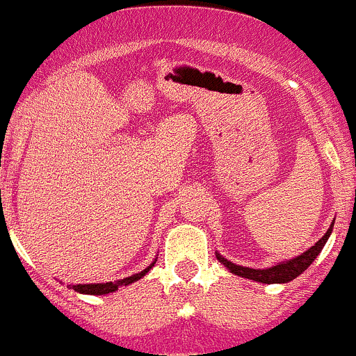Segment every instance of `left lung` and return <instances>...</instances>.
<instances>
[{
  "mask_svg": "<svg viewBox=\"0 0 356 356\" xmlns=\"http://www.w3.org/2000/svg\"><path fill=\"white\" fill-rule=\"evenodd\" d=\"M332 227H334V221L329 227V230L325 232V235H323L315 245H312L308 251L296 256V258L289 259V261L277 263L275 266H270V268L261 270V268H249V266L235 265V263L228 261V259H225L223 256L218 254V252H216V258L220 259V263H223V265L227 266L234 275L244 277V279L254 280V282H261V284H287L293 279H296V277L301 275V273L305 272L313 261H315V258L320 254L323 245H325L327 238H329L330 234H332Z\"/></svg>",
  "mask_w": 356,
  "mask_h": 356,
  "instance_id": "obj_1",
  "label": "left lung"
}]
</instances>
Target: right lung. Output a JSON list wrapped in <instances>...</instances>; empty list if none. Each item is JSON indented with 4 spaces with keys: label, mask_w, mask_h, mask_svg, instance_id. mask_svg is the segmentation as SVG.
I'll use <instances>...</instances> for the list:
<instances>
[{
    "label": "right lung",
    "mask_w": 356,
    "mask_h": 356,
    "mask_svg": "<svg viewBox=\"0 0 356 356\" xmlns=\"http://www.w3.org/2000/svg\"><path fill=\"white\" fill-rule=\"evenodd\" d=\"M156 263V261H154ZM154 263H150V266H147L145 270H142L140 273H135L131 277H126V279L115 280V282H105V284H77V286H70V289H74L79 294H95V296H102V294H108L118 291L121 286H129V284L136 282L142 277H145L150 272V268L154 266Z\"/></svg>",
    "instance_id": "right-lung-1"
}]
</instances>
